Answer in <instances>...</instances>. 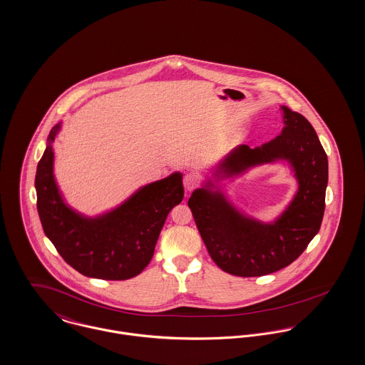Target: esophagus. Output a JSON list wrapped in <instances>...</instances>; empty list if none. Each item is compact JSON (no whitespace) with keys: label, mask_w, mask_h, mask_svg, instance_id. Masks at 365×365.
<instances>
[{"label":"esophagus","mask_w":365,"mask_h":365,"mask_svg":"<svg viewBox=\"0 0 365 365\" xmlns=\"http://www.w3.org/2000/svg\"><path fill=\"white\" fill-rule=\"evenodd\" d=\"M198 183H200V179H198V176L195 175V173H187V175H185V178H183V185H185V189H186L187 192L195 190L197 186H198Z\"/></svg>","instance_id":"34e87169"}]
</instances>
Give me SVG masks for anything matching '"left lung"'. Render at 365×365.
Listing matches in <instances>:
<instances>
[{
    "label": "left lung",
    "mask_w": 365,
    "mask_h": 365,
    "mask_svg": "<svg viewBox=\"0 0 365 365\" xmlns=\"http://www.w3.org/2000/svg\"><path fill=\"white\" fill-rule=\"evenodd\" d=\"M283 129L274 140L250 148L236 147L214 176L232 178L255 165L286 160L294 170L299 190L281 217L264 224L239 212L212 182L189 198L197 229L214 262L230 275L262 277L290 265L318 233L328 186V157L314 128L302 113L287 107Z\"/></svg>",
    "instance_id": "8db88e82"
}]
</instances>
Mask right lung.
Segmentation results:
<instances>
[{
	"label": "right lung",
	"instance_id": "1",
	"mask_svg": "<svg viewBox=\"0 0 365 365\" xmlns=\"http://www.w3.org/2000/svg\"><path fill=\"white\" fill-rule=\"evenodd\" d=\"M56 125L36 170L37 211L46 236L56 252L88 278L125 281L139 275L153 258L169 211L183 200L182 173L150 183L122 205L97 218H87L68 207L54 178L53 141Z\"/></svg>",
	"mask_w": 365,
	"mask_h": 365
}]
</instances>
